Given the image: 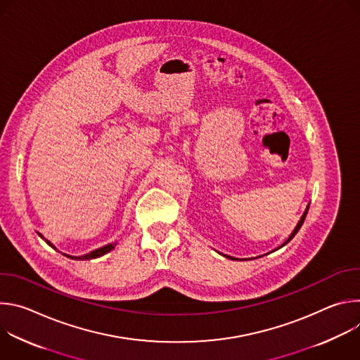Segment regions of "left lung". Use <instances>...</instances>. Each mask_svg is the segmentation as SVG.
Wrapping results in <instances>:
<instances>
[{"label":"left lung","mask_w":360,"mask_h":360,"mask_svg":"<svg viewBox=\"0 0 360 360\" xmlns=\"http://www.w3.org/2000/svg\"><path fill=\"white\" fill-rule=\"evenodd\" d=\"M307 210H309V205H307V208H306V211H304V212H303V215H302V218H300V221H299V222H297V225H296V228H295V229H293V232H292V233H290V236H289V238H288V239H286V240H285V242H283V243H282V245H281V246H279V248H278V249H281V248H282V246H285V245H286V243H288V242H289V240H290V239H292V238H293V236H295V235H296V233H297V231H299V229H300V226H302V224H303V221H304V218H306V214H307ZM275 250H276V249H275ZM224 256H225V258H228V259H232V261H238V259H236V258H233V256H228V255H224Z\"/></svg>","instance_id":"1"}]
</instances>
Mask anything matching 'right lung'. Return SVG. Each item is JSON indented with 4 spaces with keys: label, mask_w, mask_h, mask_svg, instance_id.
<instances>
[{
    "label": "right lung",
    "mask_w": 360,
    "mask_h": 360,
    "mask_svg": "<svg viewBox=\"0 0 360 360\" xmlns=\"http://www.w3.org/2000/svg\"><path fill=\"white\" fill-rule=\"evenodd\" d=\"M51 248H54V249H57L53 243H51L49 240H46L41 233H38ZM115 245H117V242H114V243H108V245H105V246H102V248H98V249H95V250H92V252H89V253H85V255H82V256H71V255H67V253H63V255H65L67 258H70V259H74V261H85V259H95V258H99V256H102V255H105V253H108L110 250H112L114 248H115Z\"/></svg>",
    "instance_id": "add662e5"
}]
</instances>
